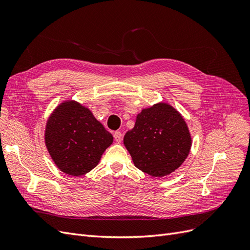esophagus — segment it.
I'll return each mask as SVG.
<instances>
[{"label": "esophagus", "instance_id": "34e87169", "mask_svg": "<svg viewBox=\"0 0 250 250\" xmlns=\"http://www.w3.org/2000/svg\"><path fill=\"white\" fill-rule=\"evenodd\" d=\"M113 137H115V140L117 143H121L123 139V134L121 131H116L115 133H113Z\"/></svg>", "mask_w": 250, "mask_h": 250}]
</instances>
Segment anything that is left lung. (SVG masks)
Listing matches in <instances>:
<instances>
[{
  "mask_svg": "<svg viewBox=\"0 0 250 250\" xmlns=\"http://www.w3.org/2000/svg\"><path fill=\"white\" fill-rule=\"evenodd\" d=\"M124 146L133 165L151 177L177 170L190 153L192 135L183 115L167 102H157L138 113Z\"/></svg>",
  "mask_w": 250,
  "mask_h": 250,
  "instance_id": "1",
  "label": "left lung"
}]
</instances>
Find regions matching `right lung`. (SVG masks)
Returning a JSON list of instances; mask_svg holds the SVG:
<instances>
[{
	"mask_svg": "<svg viewBox=\"0 0 250 250\" xmlns=\"http://www.w3.org/2000/svg\"><path fill=\"white\" fill-rule=\"evenodd\" d=\"M43 139L53 163L71 176L92 171L113 142L90 109L76 100H64L53 109Z\"/></svg>",
	"mask_w": 250,
	"mask_h": 250,
	"instance_id": "1",
	"label": "right lung"
}]
</instances>
